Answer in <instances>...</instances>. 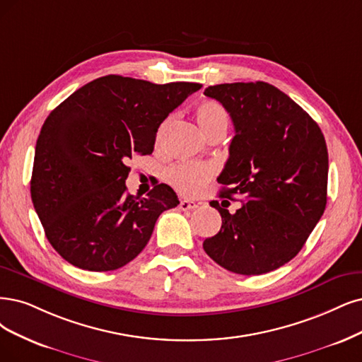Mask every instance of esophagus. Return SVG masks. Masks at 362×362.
<instances>
[{
	"mask_svg": "<svg viewBox=\"0 0 362 362\" xmlns=\"http://www.w3.org/2000/svg\"><path fill=\"white\" fill-rule=\"evenodd\" d=\"M179 207H180V210H183V211H186V210H195V209L198 207V203L191 202V199H182Z\"/></svg>",
	"mask_w": 362,
	"mask_h": 362,
	"instance_id": "1",
	"label": "esophagus"
}]
</instances>
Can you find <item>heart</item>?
I'll list each match as a JSON object with an SVG mask.
<instances>
[{
  "label": "heart",
  "instance_id": "b5f03b06",
  "mask_svg": "<svg viewBox=\"0 0 362 362\" xmlns=\"http://www.w3.org/2000/svg\"><path fill=\"white\" fill-rule=\"evenodd\" d=\"M195 117L207 137L218 132H225L228 128V115L216 101H203L197 105ZM167 124L160 127L158 140L163 136ZM216 167L203 163H179L167 170V180L174 189L183 195H195L202 192L204 186L215 176Z\"/></svg>",
  "mask_w": 362,
  "mask_h": 362
}]
</instances>
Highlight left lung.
I'll use <instances>...</instances> for the list:
<instances>
[{
  "label": "left lung",
  "mask_w": 362,
  "mask_h": 362,
  "mask_svg": "<svg viewBox=\"0 0 362 362\" xmlns=\"http://www.w3.org/2000/svg\"><path fill=\"white\" fill-rule=\"evenodd\" d=\"M204 95L230 113L235 136L213 202L222 216L207 255L228 272L257 276L289 262L324 215L328 151L315 120L286 93L265 82L209 86ZM245 199L234 214L228 199Z\"/></svg>",
  "instance_id": "1"
}]
</instances>
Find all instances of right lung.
<instances>
[{"instance_id":"obj_1","label":"right lung","mask_w":362,"mask_h":362,"mask_svg":"<svg viewBox=\"0 0 362 362\" xmlns=\"http://www.w3.org/2000/svg\"><path fill=\"white\" fill-rule=\"evenodd\" d=\"M202 85L109 74L52 110L37 139L31 198L49 243L89 272L124 267L144 249L156 219L179 204L168 185L127 194L128 160L153 152L165 117Z\"/></svg>"}]
</instances>
